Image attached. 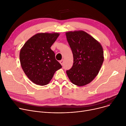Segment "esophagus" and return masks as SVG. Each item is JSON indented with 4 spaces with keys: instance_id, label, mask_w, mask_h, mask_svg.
I'll list each match as a JSON object with an SVG mask.
<instances>
[{
    "instance_id": "34e87169",
    "label": "esophagus",
    "mask_w": 126,
    "mask_h": 126,
    "mask_svg": "<svg viewBox=\"0 0 126 126\" xmlns=\"http://www.w3.org/2000/svg\"><path fill=\"white\" fill-rule=\"evenodd\" d=\"M59 62H60V63L61 64V65H63V62H64V60L63 59V60H62L60 61Z\"/></svg>"
}]
</instances>
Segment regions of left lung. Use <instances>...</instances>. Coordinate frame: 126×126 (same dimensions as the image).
Segmentation results:
<instances>
[{
  "label": "left lung",
  "mask_w": 126,
  "mask_h": 126,
  "mask_svg": "<svg viewBox=\"0 0 126 126\" xmlns=\"http://www.w3.org/2000/svg\"><path fill=\"white\" fill-rule=\"evenodd\" d=\"M74 57L72 67L66 71L70 81L78 86L90 83L98 74L104 61L101 44L83 31L66 32Z\"/></svg>",
  "instance_id": "left-lung-1"
}]
</instances>
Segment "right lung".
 <instances>
[{
    "instance_id": "add662e5",
    "label": "right lung",
    "mask_w": 126,
    "mask_h": 126,
    "mask_svg": "<svg viewBox=\"0 0 126 126\" xmlns=\"http://www.w3.org/2000/svg\"><path fill=\"white\" fill-rule=\"evenodd\" d=\"M59 35L57 32L38 33L25 43L20 51L23 71L37 85L48 84L55 72L62 68L50 48Z\"/></svg>"
}]
</instances>
